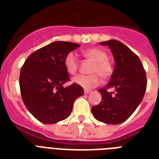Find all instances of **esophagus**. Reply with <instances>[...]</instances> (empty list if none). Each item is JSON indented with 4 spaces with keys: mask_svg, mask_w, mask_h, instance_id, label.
<instances>
[{
    "mask_svg": "<svg viewBox=\"0 0 159 159\" xmlns=\"http://www.w3.org/2000/svg\"><path fill=\"white\" fill-rule=\"evenodd\" d=\"M90 92H91V91H90V90H84L85 94H89Z\"/></svg>",
    "mask_w": 159,
    "mask_h": 159,
    "instance_id": "1",
    "label": "esophagus"
}]
</instances>
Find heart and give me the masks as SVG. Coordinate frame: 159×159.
I'll return each instance as SVG.
<instances>
[{
	"instance_id": "b5f03b06",
	"label": "heart",
	"mask_w": 159,
	"mask_h": 159,
	"mask_svg": "<svg viewBox=\"0 0 159 159\" xmlns=\"http://www.w3.org/2000/svg\"><path fill=\"white\" fill-rule=\"evenodd\" d=\"M82 54L87 59L92 61V64L90 68V75H77L73 77L72 82L75 84L83 87L85 89H91L97 87L101 83V77L104 80L111 77L113 68L112 65L107 59L106 52L98 48H91L85 49ZM64 66L67 72L71 74L76 73L79 67V62L77 56L73 53H69L64 58Z\"/></svg>"
}]
</instances>
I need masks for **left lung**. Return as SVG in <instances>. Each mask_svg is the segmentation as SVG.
I'll return each instance as SVG.
<instances>
[{"instance_id": "left-lung-1", "label": "left lung", "mask_w": 159, "mask_h": 159, "mask_svg": "<svg viewBox=\"0 0 159 159\" xmlns=\"http://www.w3.org/2000/svg\"><path fill=\"white\" fill-rule=\"evenodd\" d=\"M113 53L115 69L111 81L98 90L102 102L92 108L97 120L118 125L125 121L140 104L147 87L145 70L140 59L124 43L116 39L101 42ZM109 89L113 92L110 93Z\"/></svg>"}]
</instances>
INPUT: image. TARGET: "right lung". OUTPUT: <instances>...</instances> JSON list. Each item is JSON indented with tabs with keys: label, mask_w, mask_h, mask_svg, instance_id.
<instances>
[{
	"label": "right lung",
	"mask_w": 159,
	"mask_h": 159,
	"mask_svg": "<svg viewBox=\"0 0 159 159\" xmlns=\"http://www.w3.org/2000/svg\"><path fill=\"white\" fill-rule=\"evenodd\" d=\"M80 44L57 41L31 53L20 69V88L24 104L39 121L55 124L67 118L75 100L83 95V88L70 81L64 66L67 53Z\"/></svg>",
	"instance_id": "1"
}]
</instances>
